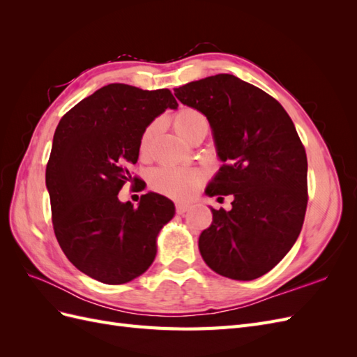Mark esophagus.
I'll return each mask as SVG.
<instances>
[{
	"label": "esophagus",
	"instance_id": "1",
	"mask_svg": "<svg viewBox=\"0 0 357 357\" xmlns=\"http://www.w3.org/2000/svg\"><path fill=\"white\" fill-rule=\"evenodd\" d=\"M189 210V204H183V202H177L176 204V213L177 214H183Z\"/></svg>",
	"mask_w": 357,
	"mask_h": 357
}]
</instances>
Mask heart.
<instances>
[{"mask_svg":"<svg viewBox=\"0 0 357 357\" xmlns=\"http://www.w3.org/2000/svg\"><path fill=\"white\" fill-rule=\"evenodd\" d=\"M172 125L180 137L186 142H192L198 135H207L208 132V119L202 112L192 109V107H183L172 116ZM159 129V122L150 123L139 139V152L147 155L153 138ZM205 180L204 171L190 167H160L156 168L150 176V185L162 193V195L174 199H188L195 193Z\"/></svg>","mask_w":357,"mask_h":357,"instance_id":"obj_1","label":"heart"}]
</instances>
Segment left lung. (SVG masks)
I'll list each match as a JSON object with an SVG mask.
<instances>
[{
  "label": "left lung",
  "instance_id": "left-lung-1",
  "mask_svg": "<svg viewBox=\"0 0 357 357\" xmlns=\"http://www.w3.org/2000/svg\"><path fill=\"white\" fill-rule=\"evenodd\" d=\"M174 93L207 116L225 162L207 193L234 195L231 211L211 208L201 256L223 277H261L295 244L305 218L308 165L295 125L271 95L232 74L190 82Z\"/></svg>",
  "mask_w": 357,
  "mask_h": 357
}]
</instances>
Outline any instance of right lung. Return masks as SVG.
Wrapping results in <instances>:
<instances>
[{"instance_id":"obj_1","label":"right lung","mask_w":357,"mask_h":357,"mask_svg":"<svg viewBox=\"0 0 357 357\" xmlns=\"http://www.w3.org/2000/svg\"><path fill=\"white\" fill-rule=\"evenodd\" d=\"M168 89L143 91L112 83L62 116L46 167L52 223L68 261L105 284H123L146 273L156 256V236L174 215V204L146 193L138 207L117 198L135 181L139 139L167 109H177Z\"/></svg>"}]
</instances>
